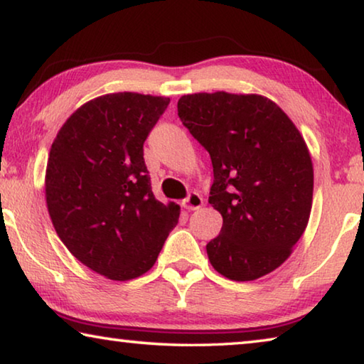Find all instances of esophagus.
I'll return each mask as SVG.
<instances>
[{"label":"esophagus","instance_id":"esophagus-1","mask_svg":"<svg viewBox=\"0 0 364 364\" xmlns=\"http://www.w3.org/2000/svg\"><path fill=\"white\" fill-rule=\"evenodd\" d=\"M202 204H204V199H202V196L199 193H196V191L189 193L186 199L181 202V205L186 208V210H197V208L202 207Z\"/></svg>","mask_w":364,"mask_h":364}]
</instances>
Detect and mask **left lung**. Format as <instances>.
Listing matches in <instances>:
<instances>
[{
	"label": "left lung",
	"mask_w": 364,
	"mask_h": 364,
	"mask_svg": "<svg viewBox=\"0 0 364 364\" xmlns=\"http://www.w3.org/2000/svg\"><path fill=\"white\" fill-rule=\"evenodd\" d=\"M178 115L212 159L208 202L223 217L207 244L212 267L232 281L271 273L292 254L310 218L313 164L305 139L260 95H186Z\"/></svg>",
	"instance_id": "left-lung-1"
}]
</instances>
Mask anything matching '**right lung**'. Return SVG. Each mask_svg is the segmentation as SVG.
<instances>
[{
  "mask_svg": "<svg viewBox=\"0 0 364 364\" xmlns=\"http://www.w3.org/2000/svg\"><path fill=\"white\" fill-rule=\"evenodd\" d=\"M168 97L112 93L77 109L60 128L46 165L53 226L85 267L114 281L149 271L180 205L152 194L144 141Z\"/></svg>",
  "mask_w": 364,
  "mask_h": 364,
  "instance_id": "add662e5",
  "label": "right lung"
}]
</instances>
